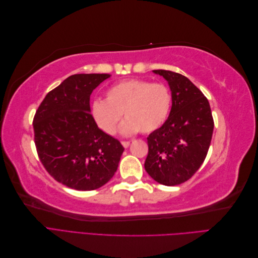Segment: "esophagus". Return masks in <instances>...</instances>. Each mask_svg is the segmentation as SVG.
<instances>
[{"label": "esophagus", "instance_id": "esophagus-1", "mask_svg": "<svg viewBox=\"0 0 258 258\" xmlns=\"http://www.w3.org/2000/svg\"><path fill=\"white\" fill-rule=\"evenodd\" d=\"M121 144H122V146H123L124 148H127V147H129V145H130V141H121Z\"/></svg>", "mask_w": 258, "mask_h": 258}]
</instances>
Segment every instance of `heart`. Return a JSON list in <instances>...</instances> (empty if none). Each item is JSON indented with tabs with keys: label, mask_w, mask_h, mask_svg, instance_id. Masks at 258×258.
I'll list each match as a JSON object with an SVG mask.
<instances>
[{
	"label": "heart",
	"mask_w": 258,
	"mask_h": 258,
	"mask_svg": "<svg viewBox=\"0 0 258 258\" xmlns=\"http://www.w3.org/2000/svg\"><path fill=\"white\" fill-rule=\"evenodd\" d=\"M171 106L172 96L166 85L130 79L112 85L105 100L93 101L91 114L107 135L115 134L122 113L126 117L120 127L122 135L151 134L166 122Z\"/></svg>",
	"instance_id": "1"
}]
</instances>
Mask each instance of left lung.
<instances>
[{"label":"left lung","mask_w":258,"mask_h":258,"mask_svg":"<svg viewBox=\"0 0 258 258\" xmlns=\"http://www.w3.org/2000/svg\"><path fill=\"white\" fill-rule=\"evenodd\" d=\"M165 79L172 96L168 119L147 138L144 167L156 182L175 186L189 179L205 161L214 121L208 99L186 76L154 70Z\"/></svg>","instance_id":"8db88e82"}]
</instances>
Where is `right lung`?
<instances>
[{"mask_svg":"<svg viewBox=\"0 0 258 258\" xmlns=\"http://www.w3.org/2000/svg\"><path fill=\"white\" fill-rule=\"evenodd\" d=\"M110 74H74L49 91L33 119L37 155L57 182L93 190L115 174L124 148L90 114V95Z\"/></svg>","mask_w":258,"mask_h":258,"instance_id":"1","label":"right lung"}]
</instances>
